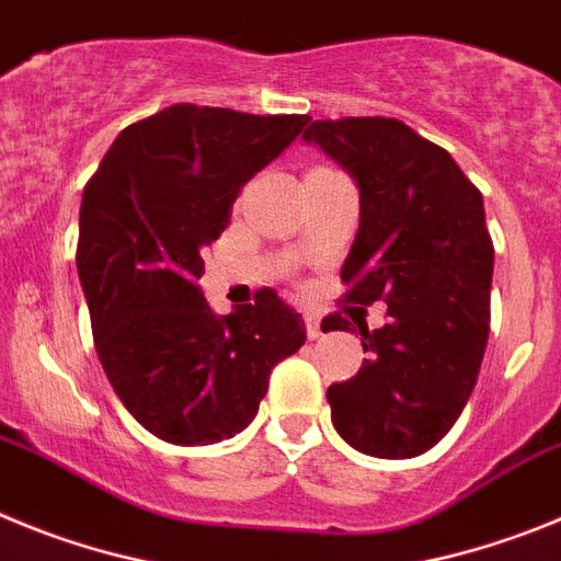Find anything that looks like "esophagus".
I'll list each match as a JSON object with an SVG mask.
<instances>
[{"label": "esophagus", "mask_w": 561, "mask_h": 561, "mask_svg": "<svg viewBox=\"0 0 561 561\" xmlns=\"http://www.w3.org/2000/svg\"><path fill=\"white\" fill-rule=\"evenodd\" d=\"M306 331H309L311 340H317V336H323V317L317 314V311H306Z\"/></svg>", "instance_id": "obj_1"}]
</instances>
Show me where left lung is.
<instances>
[{"mask_svg": "<svg viewBox=\"0 0 561 561\" xmlns=\"http://www.w3.org/2000/svg\"><path fill=\"white\" fill-rule=\"evenodd\" d=\"M323 148L359 187V230L342 264L348 304H388V323L356 320L368 359L329 388L331 421L374 458H415L453 430L489 340L494 247L483 196L458 162L393 117L314 121ZM336 311L323 329L351 331Z\"/></svg>", "mask_w": 561, "mask_h": 561, "instance_id": "8db88e82", "label": "left lung"}]
</instances>
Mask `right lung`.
Wrapping results in <instances>:
<instances>
[{"mask_svg":"<svg viewBox=\"0 0 561 561\" xmlns=\"http://www.w3.org/2000/svg\"><path fill=\"white\" fill-rule=\"evenodd\" d=\"M306 123L176 103L123 128L83 187L76 264L98 359L123 408L168 444L241 433L272 368L306 342L275 289L219 317L196 286L241 187Z\"/></svg>","mask_w":561,"mask_h":561,"instance_id":"add662e5","label":"right lung"}]
</instances>
